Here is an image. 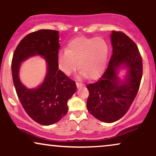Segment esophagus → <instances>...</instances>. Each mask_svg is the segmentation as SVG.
Returning <instances> with one entry per match:
<instances>
[{"instance_id":"obj_1","label":"esophagus","mask_w":156,"mask_h":156,"mask_svg":"<svg viewBox=\"0 0 156 156\" xmlns=\"http://www.w3.org/2000/svg\"><path fill=\"white\" fill-rule=\"evenodd\" d=\"M76 86H77V87H78V88H79V87H83V83H79V82H76Z\"/></svg>"}]
</instances>
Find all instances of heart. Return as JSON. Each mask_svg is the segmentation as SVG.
Wrapping results in <instances>:
<instances>
[{"mask_svg": "<svg viewBox=\"0 0 156 156\" xmlns=\"http://www.w3.org/2000/svg\"><path fill=\"white\" fill-rule=\"evenodd\" d=\"M108 53V44L103 37H79L69 42L67 50L58 52L57 60L59 69L67 76L79 65L80 77L95 78L104 69Z\"/></svg>", "mask_w": 156, "mask_h": 156, "instance_id": "heart-1", "label": "heart"}]
</instances>
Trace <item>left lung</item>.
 Here are the masks:
<instances>
[{
    "mask_svg": "<svg viewBox=\"0 0 156 156\" xmlns=\"http://www.w3.org/2000/svg\"><path fill=\"white\" fill-rule=\"evenodd\" d=\"M112 55L108 67L95 83L87 86L89 92L87 109L96 119L114 122L128 112L136 96L142 77V58L135 42L122 31L111 34ZM122 65L128 76L121 82L116 69Z\"/></svg>",
    "mask_w": 156,
    "mask_h": 156,
    "instance_id": "8db88e82",
    "label": "left lung"
}]
</instances>
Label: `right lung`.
Returning <instances> with one entry per match:
<instances>
[{
    "label": "right lung",
    "instance_id": "right-lung-1",
    "mask_svg": "<svg viewBox=\"0 0 156 156\" xmlns=\"http://www.w3.org/2000/svg\"><path fill=\"white\" fill-rule=\"evenodd\" d=\"M58 31L55 30L28 34L17 46L12 61V78L20 101L28 115L42 125L54 124L67 114V101L77 89L76 82L58 69ZM36 55L46 58L47 74L40 87L29 90L19 79V68L23 60Z\"/></svg>",
    "mask_w": 156,
    "mask_h": 156
}]
</instances>
